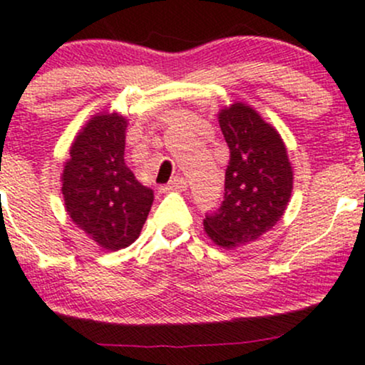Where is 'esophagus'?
Returning <instances> with one entry per match:
<instances>
[{"label": "esophagus", "mask_w": 365, "mask_h": 365, "mask_svg": "<svg viewBox=\"0 0 365 365\" xmlns=\"http://www.w3.org/2000/svg\"><path fill=\"white\" fill-rule=\"evenodd\" d=\"M171 189H178V190H183V189H187V180L183 178V176H180V175H176V176H173L171 178V182L168 183L166 187H163V192L164 190H171Z\"/></svg>", "instance_id": "1"}]
</instances>
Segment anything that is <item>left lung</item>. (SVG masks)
<instances>
[{
  "label": "left lung",
  "mask_w": 365,
  "mask_h": 365,
  "mask_svg": "<svg viewBox=\"0 0 365 365\" xmlns=\"http://www.w3.org/2000/svg\"><path fill=\"white\" fill-rule=\"evenodd\" d=\"M231 159L220 208L206 213L205 231L218 247L247 245L269 231L285 213L292 166L274 128L241 103L218 115Z\"/></svg>",
  "instance_id": "1"
}]
</instances>
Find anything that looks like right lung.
<instances>
[{"label": "right lung", "instance_id": "add662e5", "mask_svg": "<svg viewBox=\"0 0 365 365\" xmlns=\"http://www.w3.org/2000/svg\"><path fill=\"white\" fill-rule=\"evenodd\" d=\"M120 115H96L71 145L63 171V195L71 220L106 250L129 247L140 236L153 202L124 163Z\"/></svg>", "mask_w": 365, "mask_h": 365}]
</instances>
